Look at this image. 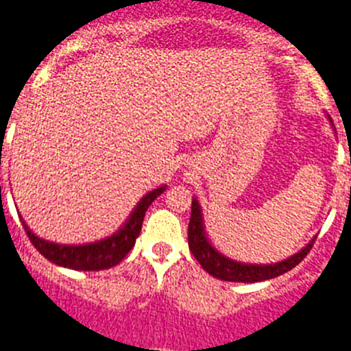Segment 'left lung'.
Returning <instances> with one entry per match:
<instances>
[{"instance_id": "1", "label": "left lung", "mask_w": 351, "mask_h": 351, "mask_svg": "<svg viewBox=\"0 0 351 351\" xmlns=\"http://www.w3.org/2000/svg\"><path fill=\"white\" fill-rule=\"evenodd\" d=\"M313 239L304 250L296 253L294 256L287 258V260L280 261V263L274 265H244L232 261L220 254L218 251L209 244V241L204 235V228H202V215L199 209L197 201H192V215L191 221H189V247H191L192 254L195 260L201 263V267L208 271L209 275L216 277V279L228 280V282H260V280L274 279L279 275L286 274L291 268L301 263L304 256L310 253L313 247Z\"/></svg>"}]
</instances>
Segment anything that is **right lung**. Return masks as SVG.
I'll list each match as a JSON object with an SVG mask.
<instances>
[{"instance_id":"1","label":"right lung","mask_w":351,"mask_h":351,"mask_svg":"<svg viewBox=\"0 0 351 351\" xmlns=\"http://www.w3.org/2000/svg\"><path fill=\"white\" fill-rule=\"evenodd\" d=\"M166 191V186H159L154 189L152 192L145 195L138 206L135 208L133 215L130 216L128 223L117 232L116 235L104 241L93 242V244H84V245H60L53 244V242H47L43 239L36 237L27 225L22 221L24 230L27 234L29 241L32 242L36 250L43 254V256L50 260L51 263L60 265V267L72 268V270H88V271H97V270H106V268L114 267L119 263L124 256L131 251V247L135 245L136 237L140 235L142 230L143 218H145V211L154 199Z\"/></svg>"}]
</instances>
